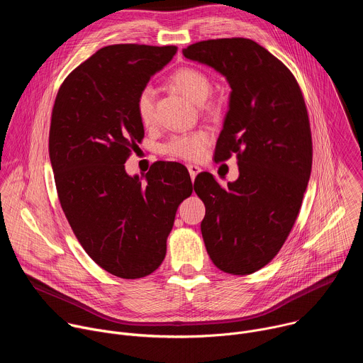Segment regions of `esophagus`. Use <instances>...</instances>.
I'll use <instances>...</instances> for the list:
<instances>
[{
    "mask_svg": "<svg viewBox=\"0 0 363 363\" xmlns=\"http://www.w3.org/2000/svg\"><path fill=\"white\" fill-rule=\"evenodd\" d=\"M188 171H189V175H191V179L194 181L195 177L201 172V168L196 167V165H188Z\"/></svg>",
    "mask_w": 363,
    "mask_h": 363,
    "instance_id": "1",
    "label": "esophagus"
}]
</instances>
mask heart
I'll return each mask as SVG.
<instances>
[{
	"label": "heart",
	"mask_w": 363,
	"mask_h": 363,
	"mask_svg": "<svg viewBox=\"0 0 363 363\" xmlns=\"http://www.w3.org/2000/svg\"><path fill=\"white\" fill-rule=\"evenodd\" d=\"M171 83L196 105H201L208 99L213 89L210 77L195 67L178 69L171 76ZM155 103H157V91L152 86H145L136 97V112L143 125H150L153 122ZM205 109L211 111L213 106L205 105ZM211 142L213 135L208 130L199 129L195 132L171 136L164 145V152L171 158L182 161H199Z\"/></svg>",
	"instance_id": "heart-1"
}]
</instances>
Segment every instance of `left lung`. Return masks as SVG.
Listing matches in <instances>:
<instances>
[{"label":"left lung","instance_id":"obj_1","mask_svg":"<svg viewBox=\"0 0 363 363\" xmlns=\"http://www.w3.org/2000/svg\"><path fill=\"white\" fill-rule=\"evenodd\" d=\"M182 53L231 87L216 160L235 153L240 177L223 188L201 172L194 189L205 203L201 233L213 263L251 274L277 255L300 211L313 158L306 103L293 73L252 40H205Z\"/></svg>","mask_w":363,"mask_h":363}]
</instances>
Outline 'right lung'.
<instances>
[{
    "mask_svg": "<svg viewBox=\"0 0 363 363\" xmlns=\"http://www.w3.org/2000/svg\"><path fill=\"white\" fill-rule=\"evenodd\" d=\"M177 50H97L65 79L51 113L48 153L63 213L91 260L121 279L161 266L178 205L192 194L188 169L178 162H155L145 182L125 171L145 136L136 97Z\"/></svg>",
    "mask_w": 363,
    "mask_h": 363,
    "instance_id": "add662e5",
    "label": "right lung"
}]
</instances>
